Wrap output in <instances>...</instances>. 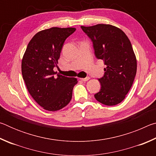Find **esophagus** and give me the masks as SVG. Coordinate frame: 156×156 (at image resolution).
<instances>
[{
  "instance_id": "obj_1",
  "label": "esophagus",
  "mask_w": 156,
  "mask_h": 156,
  "mask_svg": "<svg viewBox=\"0 0 156 156\" xmlns=\"http://www.w3.org/2000/svg\"><path fill=\"white\" fill-rule=\"evenodd\" d=\"M81 80H83V81H84V82H85V81H87V80H89V79H90V78L89 77V76H87V77H86V78H80Z\"/></svg>"
}]
</instances>
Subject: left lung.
<instances>
[{
  "label": "left lung",
  "mask_w": 156,
  "mask_h": 156,
  "mask_svg": "<svg viewBox=\"0 0 156 156\" xmlns=\"http://www.w3.org/2000/svg\"><path fill=\"white\" fill-rule=\"evenodd\" d=\"M81 29L93 43L95 56L107 66L104 76L98 79L101 89L95 98L108 106L120 103L130 90L137 71L130 41L123 31L111 25L81 26Z\"/></svg>",
  "instance_id": "obj_1"
}]
</instances>
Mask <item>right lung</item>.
I'll return each mask as SVG.
<instances>
[{"instance_id":"1","label":"right lung","mask_w":156,"mask_h":156,"mask_svg":"<svg viewBox=\"0 0 156 156\" xmlns=\"http://www.w3.org/2000/svg\"><path fill=\"white\" fill-rule=\"evenodd\" d=\"M76 28L51 27L34 36L23 56L21 70L31 97L44 109L56 112L69 103L76 78L55 74L65 41Z\"/></svg>"}]
</instances>
